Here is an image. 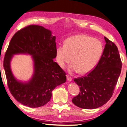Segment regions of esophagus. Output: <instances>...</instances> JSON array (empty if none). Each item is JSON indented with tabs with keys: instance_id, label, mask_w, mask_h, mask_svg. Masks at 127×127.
I'll return each instance as SVG.
<instances>
[{
	"instance_id": "obj_1",
	"label": "esophagus",
	"mask_w": 127,
	"mask_h": 127,
	"mask_svg": "<svg viewBox=\"0 0 127 127\" xmlns=\"http://www.w3.org/2000/svg\"><path fill=\"white\" fill-rule=\"evenodd\" d=\"M66 78H67V80L69 81H71L72 80V78L70 76H69V75H66Z\"/></svg>"
}]
</instances>
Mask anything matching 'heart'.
I'll use <instances>...</instances> for the list:
<instances>
[{"label":"heart","mask_w":127,"mask_h":127,"mask_svg":"<svg viewBox=\"0 0 127 127\" xmlns=\"http://www.w3.org/2000/svg\"><path fill=\"white\" fill-rule=\"evenodd\" d=\"M102 52L103 45L99 39L78 34L67 38L64 45L57 47L56 57L62 68H65L71 59L73 63L69 66V71L86 74L96 66Z\"/></svg>","instance_id":"1"}]
</instances>
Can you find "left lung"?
<instances>
[{
    "label": "left lung",
    "instance_id": "left-lung-1",
    "mask_svg": "<svg viewBox=\"0 0 127 127\" xmlns=\"http://www.w3.org/2000/svg\"><path fill=\"white\" fill-rule=\"evenodd\" d=\"M104 38L105 47L95 68L87 75L74 80L80 92L72 102L80 108L95 109L105 105L112 96L120 75L122 62L117 47Z\"/></svg>",
    "mask_w": 127,
    "mask_h": 127
}]
</instances>
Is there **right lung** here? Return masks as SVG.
Here are the masks:
<instances>
[{
    "instance_id": "right-lung-1",
    "label": "right lung",
    "mask_w": 127,
    "mask_h": 127,
    "mask_svg": "<svg viewBox=\"0 0 127 127\" xmlns=\"http://www.w3.org/2000/svg\"><path fill=\"white\" fill-rule=\"evenodd\" d=\"M56 36L39 25L27 26L15 33L4 59L7 86L11 95L25 106L35 108L50 101L52 91L66 81V73L56 58ZM28 54L34 61L33 76L29 82L18 81L12 73L10 62L14 54Z\"/></svg>"
}]
</instances>
